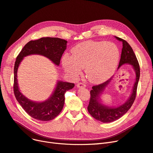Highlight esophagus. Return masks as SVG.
<instances>
[{
  "label": "esophagus",
  "instance_id": "1",
  "mask_svg": "<svg viewBox=\"0 0 153 153\" xmlns=\"http://www.w3.org/2000/svg\"><path fill=\"white\" fill-rule=\"evenodd\" d=\"M76 86H77V88H85L86 87L85 84H84L82 82H79V83H77Z\"/></svg>",
  "mask_w": 153,
  "mask_h": 153
}]
</instances>
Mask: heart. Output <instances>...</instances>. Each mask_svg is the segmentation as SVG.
Instances as JSON below:
<instances>
[{"label":"heart","mask_w":153,"mask_h":153,"mask_svg":"<svg viewBox=\"0 0 153 153\" xmlns=\"http://www.w3.org/2000/svg\"><path fill=\"white\" fill-rule=\"evenodd\" d=\"M72 56L65 54L62 65L68 74L76 77L85 69L88 79L100 84L109 79L117 69L120 51L111 42L87 41L79 43L71 50Z\"/></svg>","instance_id":"1"}]
</instances>
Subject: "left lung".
<instances>
[{"label": "left lung", "instance_id": "1", "mask_svg": "<svg viewBox=\"0 0 153 153\" xmlns=\"http://www.w3.org/2000/svg\"><path fill=\"white\" fill-rule=\"evenodd\" d=\"M115 38L118 41L122 42L123 45L120 60L118 68L125 64L132 65L135 71L136 77H135V82L131 97L125 103L116 108H110L101 103L100 101V95L110 82L111 79L98 85H95L92 87V89L90 91L91 97H90L89 105L88 106V110L90 115L95 119L103 123H109L118 120L124 114H126L127 111L131 108L136 97L137 85L140 77L139 64L132 47L124 39L117 36H115Z\"/></svg>", "mask_w": 153, "mask_h": 153}]
</instances>
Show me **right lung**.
I'll return each mask as SVG.
<instances>
[{"instance_id": "add662e5", "label": "right lung", "mask_w": 153, "mask_h": 153, "mask_svg": "<svg viewBox=\"0 0 153 153\" xmlns=\"http://www.w3.org/2000/svg\"><path fill=\"white\" fill-rule=\"evenodd\" d=\"M67 41L59 38L44 37L31 40L25 45L18 55L14 68V93L15 97L27 114L38 120L49 121L57 116L64 107L65 93L74 87V84L58 81L53 94L41 103L34 102L26 98L19 90L17 72L20 62L25 56L31 54L43 55L59 65L66 49Z\"/></svg>"}]
</instances>
